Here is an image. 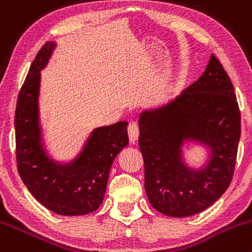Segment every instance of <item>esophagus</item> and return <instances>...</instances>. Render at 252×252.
I'll return each instance as SVG.
<instances>
[{"label":"esophagus","instance_id":"esophagus-1","mask_svg":"<svg viewBox=\"0 0 252 252\" xmlns=\"http://www.w3.org/2000/svg\"><path fill=\"white\" fill-rule=\"evenodd\" d=\"M139 126H137L135 122H131L128 126V135L129 140H130L131 144H135L137 141V137H139Z\"/></svg>","mask_w":252,"mask_h":252}]
</instances>
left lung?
<instances>
[{
	"label": "left lung",
	"mask_w": 252,
	"mask_h": 252,
	"mask_svg": "<svg viewBox=\"0 0 252 252\" xmlns=\"http://www.w3.org/2000/svg\"><path fill=\"white\" fill-rule=\"evenodd\" d=\"M139 128L145 190L156 210L171 217L195 215L228 189L240 139V111L231 78L215 55L176 99L144 111ZM186 139L211 148L209 161L199 171L182 161Z\"/></svg>",
	"instance_id": "left-lung-1"
}]
</instances>
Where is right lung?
Listing matches in <instances>:
<instances>
[{"mask_svg":"<svg viewBox=\"0 0 252 252\" xmlns=\"http://www.w3.org/2000/svg\"><path fill=\"white\" fill-rule=\"evenodd\" d=\"M54 47V42H47L39 49L19 92L14 118L17 166L31 194L48 210L63 216L86 215L101 205L111 165L129 144L128 123L95 129L81 155L70 163L50 159L41 141L38 93L39 72Z\"/></svg>","mask_w":252,"mask_h":252,"instance_id":"obj_1","label":"right lung"}]
</instances>
